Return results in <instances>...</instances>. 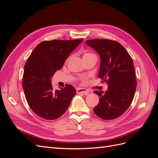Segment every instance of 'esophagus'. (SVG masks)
Listing matches in <instances>:
<instances>
[{
	"mask_svg": "<svg viewBox=\"0 0 158 158\" xmlns=\"http://www.w3.org/2000/svg\"><path fill=\"white\" fill-rule=\"evenodd\" d=\"M76 93L80 94L88 95L89 94V92L85 88H78L77 89H76Z\"/></svg>",
	"mask_w": 158,
	"mask_h": 158,
	"instance_id": "1",
	"label": "esophagus"
}]
</instances>
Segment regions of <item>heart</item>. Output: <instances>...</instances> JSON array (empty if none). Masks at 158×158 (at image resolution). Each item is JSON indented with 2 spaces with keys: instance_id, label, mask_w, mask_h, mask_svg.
Masks as SVG:
<instances>
[{
  "instance_id": "b5f03b06",
  "label": "heart",
  "mask_w": 158,
  "mask_h": 158,
  "mask_svg": "<svg viewBox=\"0 0 158 158\" xmlns=\"http://www.w3.org/2000/svg\"><path fill=\"white\" fill-rule=\"evenodd\" d=\"M92 56H95V55L94 54H93L92 52H85L83 55V59H87V58H89V57H92Z\"/></svg>"
}]
</instances>
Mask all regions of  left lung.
Listing matches in <instances>:
<instances>
[{
    "instance_id": "8db88e82",
    "label": "left lung",
    "mask_w": 158,
    "mask_h": 158,
    "mask_svg": "<svg viewBox=\"0 0 158 158\" xmlns=\"http://www.w3.org/2000/svg\"><path fill=\"white\" fill-rule=\"evenodd\" d=\"M101 59L98 77L106 82V92L94 91L99 102L94 111L99 118L111 120L121 116L131 106L136 88L133 61L119 43L109 40L85 41Z\"/></svg>"
}]
</instances>
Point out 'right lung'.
Wrapping results in <instances>:
<instances>
[{"label":"right lung","mask_w":158,"mask_h":158,"mask_svg":"<svg viewBox=\"0 0 158 158\" xmlns=\"http://www.w3.org/2000/svg\"><path fill=\"white\" fill-rule=\"evenodd\" d=\"M82 39L45 41L33 49L24 66L23 89L26 99L37 115L55 120L65 113L76 94L75 88L66 84L60 90H54L51 78L62 69L69 55Z\"/></svg>","instance_id":"obj_1"}]
</instances>
